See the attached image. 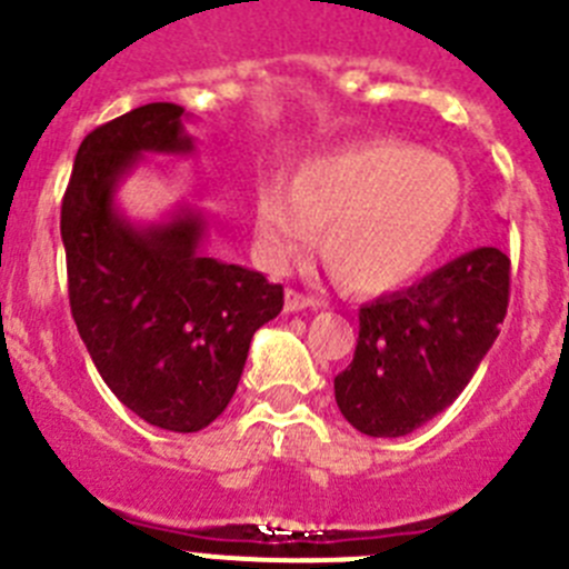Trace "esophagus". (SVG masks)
I'll return each instance as SVG.
<instances>
[{"instance_id":"34e87169","label":"esophagus","mask_w":569,"mask_h":569,"mask_svg":"<svg viewBox=\"0 0 569 569\" xmlns=\"http://www.w3.org/2000/svg\"><path fill=\"white\" fill-rule=\"evenodd\" d=\"M321 301L313 299V296H305L299 293V290L290 288L288 296H284V310L288 313H299V310H308V308H319Z\"/></svg>"}]
</instances>
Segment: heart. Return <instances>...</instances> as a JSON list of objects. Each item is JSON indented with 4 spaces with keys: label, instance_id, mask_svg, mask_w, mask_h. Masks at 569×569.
Returning <instances> with one entry per match:
<instances>
[{
    "label": "heart",
    "instance_id": "1",
    "mask_svg": "<svg viewBox=\"0 0 569 569\" xmlns=\"http://www.w3.org/2000/svg\"><path fill=\"white\" fill-rule=\"evenodd\" d=\"M461 204V179L447 159L396 139L310 156L288 193L256 196V239L264 261L284 270L316 248L341 284L381 293L413 279L447 239Z\"/></svg>",
    "mask_w": 569,
    "mask_h": 569
}]
</instances>
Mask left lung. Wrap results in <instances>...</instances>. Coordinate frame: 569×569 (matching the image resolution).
<instances>
[{"label":"left lung","mask_w":569,"mask_h":569,"mask_svg":"<svg viewBox=\"0 0 569 569\" xmlns=\"http://www.w3.org/2000/svg\"><path fill=\"white\" fill-rule=\"evenodd\" d=\"M510 301V259L476 248L413 288L359 310L353 361L333 379L341 416L399 439L453 405L487 356Z\"/></svg>","instance_id":"1"}]
</instances>
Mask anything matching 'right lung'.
<instances>
[{"mask_svg": "<svg viewBox=\"0 0 569 569\" xmlns=\"http://www.w3.org/2000/svg\"><path fill=\"white\" fill-rule=\"evenodd\" d=\"M184 108L142 104L84 136L62 199L70 313L104 385L148 425L196 433L239 387L250 339L284 290L199 250L204 219L182 210L133 228L116 184L142 153H190Z\"/></svg>", "mask_w": 569, "mask_h": 569, "instance_id": "add662e5", "label": "right lung"}]
</instances>
